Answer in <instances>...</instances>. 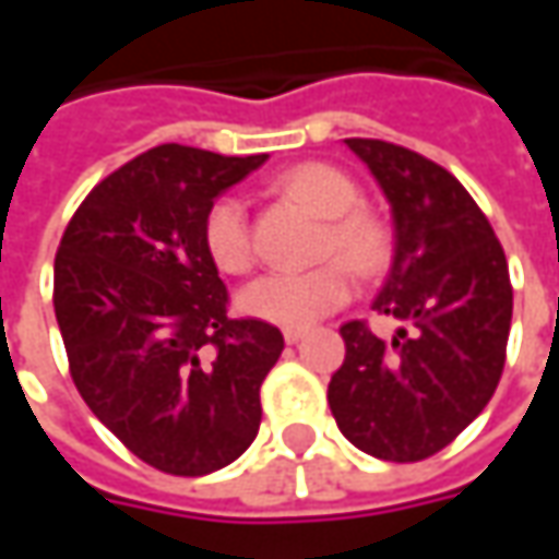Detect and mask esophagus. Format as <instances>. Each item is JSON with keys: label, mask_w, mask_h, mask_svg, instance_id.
I'll return each mask as SVG.
<instances>
[{"label": "esophagus", "mask_w": 559, "mask_h": 559, "mask_svg": "<svg viewBox=\"0 0 559 559\" xmlns=\"http://www.w3.org/2000/svg\"><path fill=\"white\" fill-rule=\"evenodd\" d=\"M283 335H286V342H289V345H298V342H301L308 333H305V330H286Z\"/></svg>", "instance_id": "1"}]
</instances>
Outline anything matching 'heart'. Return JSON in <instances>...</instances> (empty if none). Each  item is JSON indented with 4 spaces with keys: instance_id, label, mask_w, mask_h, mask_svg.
Here are the masks:
<instances>
[{
    "instance_id": "1",
    "label": "heart",
    "mask_w": 559,
    "mask_h": 559,
    "mask_svg": "<svg viewBox=\"0 0 559 559\" xmlns=\"http://www.w3.org/2000/svg\"><path fill=\"white\" fill-rule=\"evenodd\" d=\"M273 192L301 202L323 217L320 258H330L311 270H276L248 283L239 308L286 330H305L320 317L338 311L357 276H379L392 261V224L370 204H360V189L352 174L333 164L308 162L273 180ZM204 251L224 273H246L254 264V242L246 204L236 195H221L204 214ZM349 264L345 265L344 261Z\"/></svg>"
}]
</instances>
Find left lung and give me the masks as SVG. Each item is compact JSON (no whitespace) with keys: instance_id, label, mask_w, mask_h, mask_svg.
Segmentation results:
<instances>
[{"instance_id":"1","label":"left lung","mask_w":559,"mask_h":559,"mask_svg":"<svg viewBox=\"0 0 559 559\" xmlns=\"http://www.w3.org/2000/svg\"><path fill=\"white\" fill-rule=\"evenodd\" d=\"M345 142L392 202L395 264L373 311L404 326L382 342L367 320L345 323V360L326 397L342 436L364 454L417 463L457 439L501 382L510 270L454 174L395 142Z\"/></svg>"}]
</instances>
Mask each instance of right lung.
<instances>
[{"instance_id": "1", "label": "right lung", "mask_w": 559, "mask_h": 559, "mask_svg": "<svg viewBox=\"0 0 559 559\" xmlns=\"http://www.w3.org/2000/svg\"><path fill=\"white\" fill-rule=\"evenodd\" d=\"M267 155L155 145L80 202L55 254L52 305L80 397L142 463L207 476L258 436L283 333L229 317L204 214Z\"/></svg>"}]
</instances>
